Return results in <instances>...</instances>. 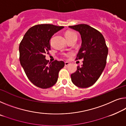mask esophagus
<instances>
[{"instance_id":"34e87169","label":"esophagus","mask_w":126,"mask_h":126,"mask_svg":"<svg viewBox=\"0 0 126 126\" xmlns=\"http://www.w3.org/2000/svg\"><path fill=\"white\" fill-rule=\"evenodd\" d=\"M69 65V63H68V62H65V66H68Z\"/></svg>"}]
</instances>
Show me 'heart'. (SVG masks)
I'll return each mask as SVG.
<instances>
[{
  "label": "heart",
  "mask_w": 126,
  "mask_h": 126,
  "mask_svg": "<svg viewBox=\"0 0 126 126\" xmlns=\"http://www.w3.org/2000/svg\"><path fill=\"white\" fill-rule=\"evenodd\" d=\"M77 38V35L75 32L71 31H68L65 33V38L66 39L71 38Z\"/></svg>",
  "instance_id": "obj_1"
}]
</instances>
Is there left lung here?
Returning <instances> with one entry per match:
<instances>
[{"instance_id":"1","label":"left lung","mask_w":126,"mask_h":126,"mask_svg":"<svg viewBox=\"0 0 126 126\" xmlns=\"http://www.w3.org/2000/svg\"><path fill=\"white\" fill-rule=\"evenodd\" d=\"M69 27L80 34L82 44L76 60H83L82 66L71 75V81L78 87L87 88L96 83L105 69L108 48L103 35L95 29L86 24Z\"/></svg>"}]
</instances>
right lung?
Listing matches in <instances>:
<instances>
[{"label":"right lung","instance_id":"add662e5","mask_svg":"<svg viewBox=\"0 0 126 126\" xmlns=\"http://www.w3.org/2000/svg\"><path fill=\"white\" fill-rule=\"evenodd\" d=\"M64 27L51 24L36 25L28 30L19 46L20 61L30 82L38 87H51L57 82L59 72L65 65L63 61L48 63L46 53L51 49L50 39Z\"/></svg>","mask_w":126,"mask_h":126}]
</instances>
